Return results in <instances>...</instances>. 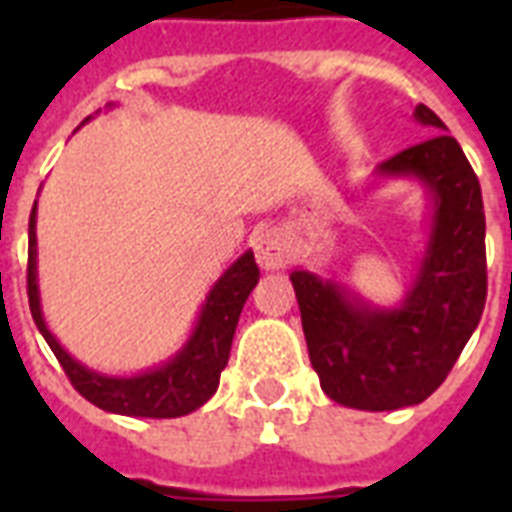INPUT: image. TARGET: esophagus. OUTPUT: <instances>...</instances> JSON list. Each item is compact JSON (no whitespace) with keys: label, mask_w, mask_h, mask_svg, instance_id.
<instances>
[{"label":"esophagus","mask_w":512,"mask_h":512,"mask_svg":"<svg viewBox=\"0 0 512 512\" xmlns=\"http://www.w3.org/2000/svg\"><path fill=\"white\" fill-rule=\"evenodd\" d=\"M252 249H255V257L260 268L265 271H279L284 265L292 260V247H289V241L281 236L279 231H260L252 239Z\"/></svg>","instance_id":"esophagus-1"}]
</instances>
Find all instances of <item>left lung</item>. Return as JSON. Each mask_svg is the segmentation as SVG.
<instances>
[{
	"instance_id": "obj_1",
	"label": "left lung",
	"mask_w": 512,
	"mask_h": 512,
	"mask_svg": "<svg viewBox=\"0 0 512 512\" xmlns=\"http://www.w3.org/2000/svg\"><path fill=\"white\" fill-rule=\"evenodd\" d=\"M417 122L446 130L428 106ZM380 175L417 177L433 196L420 271L398 308L350 297L316 273L292 271L308 356L332 401L393 412L425 401L452 372L486 303V220L481 185L449 132L404 148Z\"/></svg>"
}]
</instances>
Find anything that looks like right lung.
Segmentation results:
<instances>
[{"instance_id":"1","label":"right lung","mask_w":512,"mask_h":512,"mask_svg":"<svg viewBox=\"0 0 512 512\" xmlns=\"http://www.w3.org/2000/svg\"><path fill=\"white\" fill-rule=\"evenodd\" d=\"M260 279V268L252 252L236 260L228 271L209 289L207 300L201 305L199 321L193 335L177 350L167 364L148 369L135 377H106L82 366L60 348V342L44 324L42 305H39V287H36V204L28 217V305L36 327L52 348L63 372L79 393L90 404L114 414L127 417H154L170 420L183 417L207 404L220 385V372L231 356V342L241 308L247 303L249 292Z\"/></svg>"}]
</instances>
